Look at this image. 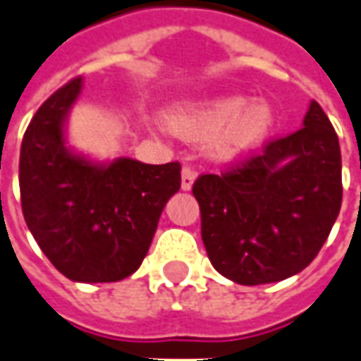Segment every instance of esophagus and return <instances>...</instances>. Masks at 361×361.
<instances>
[{
    "label": "esophagus",
    "mask_w": 361,
    "mask_h": 361,
    "mask_svg": "<svg viewBox=\"0 0 361 361\" xmlns=\"http://www.w3.org/2000/svg\"><path fill=\"white\" fill-rule=\"evenodd\" d=\"M195 170L191 168V166H183L181 168V189L183 191H189L191 189V185H193V181H195Z\"/></svg>",
    "instance_id": "esophagus-1"
}]
</instances>
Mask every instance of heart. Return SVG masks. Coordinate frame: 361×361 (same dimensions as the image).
Returning a JSON list of instances; mask_svg holds the SVG:
<instances>
[{
	"label": "heart",
	"mask_w": 361,
	"mask_h": 361,
	"mask_svg": "<svg viewBox=\"0 0 361 361\" xmlns=\"http://www.w3.org/2000/svg\"><path fill=\"white\" fill-rule=\"evenodd\" d=\"M276 115L268 102H248L242 95H226L203 105L180 109L170 117V127L188 138L215 137L219 156L233 158L264 142Z\"/></svg>",
	"instance_id": "heart-1"
}]
</instances>
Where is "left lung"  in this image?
I'll return each instance as SVG.
<instances>
[{
	"label": "left lung",
	"instance_id": "obj_1",
	"mask_svg": "<svg viewBox=\"0 0 361 361\" xmlns=\"http://www.w3.org/2000/svg\"><path fill=\"white\" fill-rule=\"evenodd\" d=\"M201 238L219 274L262 286L305 269L329 238L342 205L336 130L317 102L303 128L193 183Z\"/></svg>",
	"mask_w": 361,
	"mask_h": 361
}]
</instances>
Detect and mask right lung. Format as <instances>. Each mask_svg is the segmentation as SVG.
Here are the masks:
<instances>
[{
  "label": "right lung",
  "mask_w": 361,
  "mask_h": 361,
  "mask_svg": "<svg viewBox=\"0 0 361 361\" xmlns=\"http://www.w3.org/2000/svg\"><path fill=\"white\" fill-rule=\"evenodd\" d=\"M78 75L42 103L25 130L19 189L25 223L52 266L72 281H121L142 264L166 201L181 185L180 162L119 158L93 166L64 145Z\"/></svg>",
  "instance_id": "add662e5"
}]
</instances>
